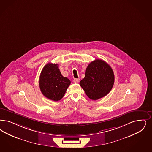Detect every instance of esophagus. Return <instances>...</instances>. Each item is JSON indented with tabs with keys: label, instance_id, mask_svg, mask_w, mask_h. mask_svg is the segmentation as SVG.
Wrapping results in <instances>:
<instances>
[{
	"label": "esophagus",
	"instance_id": "esophagus-1",
	"mask_svg": "<svg viewBox=\"0 0 152 152\" xmlns=\"http://www.w3.org/2000/svg\"><path fill=\"white\" fill-rule=\"evenodd\" d=\"M80 81V79H73V82L75 83H79Z\"/></svg>",
	"mask_w": 152,
	"mask_h": 152
}]
</instances>
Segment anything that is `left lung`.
Wrapping results in <instances>:
<instances>
[{
	"mask_svg": "<svg viewBox=\"0 0 152 152\" xmlns=\"http://www.w3.org/2000/svg\"><path fill=\"white\" fill-rule=\"evenodd\" d=\"M114 82V73L110 66L103 60L95 59L88 66L85 77L80 85L90 99L96 100L110 92Z\"/></svg>",
	"mask_w": 152,
	"mask_h": 152,
	"instance_id": "1",
	"label": "left lung"
}]
</instances>
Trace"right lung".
<instances>
[{"label":"right lung","mask_w":152,"mask_h":152,"mask_svg":"<svg viewBox=\"0 0 152 152\" xmlns=\"http://www.w3.org/2000/svg\"><path fill=\"white\" fill-rule=\"evenodd\" d=\"M71 84L70 80L63 77L58 64L48 63L42 68L39 78V87L42 94L49 99H61Z\"/></svg>","instance_id":"1"}]
</instances>
